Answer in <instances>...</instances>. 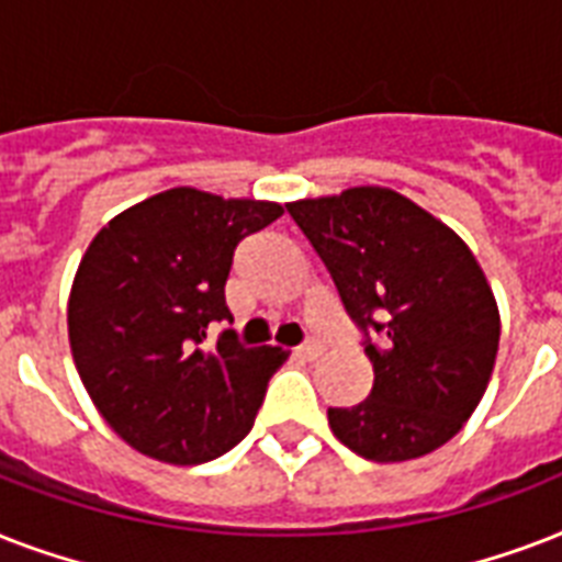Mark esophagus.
I'll return each mask as SVG.
<instances>
[{
	"label": "esophagus",
	"instance_id": "esophagus-1",
	"mask_svg": "<svg viewBox=\"0 0 562 562\" xmlns=\"http://www.w3.org/2000/svg\"><path fill=\"white\" fill-rule=\"evenodd\" d=\"M321 352H324V347H321V344H317V341H306V344H300L297 350H294V356H300V359H303V361H315L317 356H321Z\"/></svg>",
	"mask_w": 562,
	"mask_h": 562
}]
</instances>
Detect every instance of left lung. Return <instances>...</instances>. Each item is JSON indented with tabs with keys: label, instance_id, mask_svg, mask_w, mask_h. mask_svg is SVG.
<instances>
[{
	"label": "left lung",
	"instance_id": "obj_1",
	"mask_svg": "<svg viewBox=\"0 0 562 562\" xmlns=\"http://www.w3.org/2000/svg\"><path fill=\"white\" fill-rule=\"evenodd\" d=\"M364 335L373 391L329 408L347 449L411 461L452 440L487 391L498 308L472 250L400 192L356 187L285 203Z\"/></svg>",
	"mask_w": 562,
	"mask_h": 562
}]
</instances>
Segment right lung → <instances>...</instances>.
<instances>
[{
  "instance_id": "add662e5",
  "label": "right lung",
  "mask_w": 562,
  "mask_h": 562,
  "mask_svg": "<svg viewBox=\"0 0 562 562\" xmlns=\"http://www.w3.org/2000/svg\"><path fill=\"white\" fill-rule=\"evenodd\" d=\"M282 215L280 203L178 187L110 221L87 247L69 294V344L108 426L154 461L206 463L254 428L280 347L247 350L224 300L241 238Z\"/></svg>"
}]
</instances>
